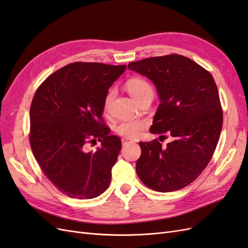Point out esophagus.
Returning a JSON list of instances; mask_svg holds the SVG:
<instances>
[{"label": "esophagus", "mask_w": 248, "mask_h": 248, "mask_svg": "<svg viewBox=\"0 0 248 248\" xmlns=\"http://www.w3.org/2000/svg\"><path fill=\"white\" fill-rule=\"evenodd\" d=\"M128 142H131V140L127 139V138H124V139H122V145H123V146H126L127 144H128Z\"/></svg>", "instance_id": "obj_1"}]
</instances>
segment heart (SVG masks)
Returning <instances> with one entry per match:
<instances>
[{"label": "heart", "instance_id": "b5f03b06", "mask_svg": "<svg viewBox=\"0 0 248 248\" xmlns=\"http://www.w3.org/2000/svg\"><path fill=\"white\" fill-rule=\"evenodd\" d=\"M126 88L127 91L129 92L132 98L137 102L145 98V97H153V88L150 85V82L144 78H130L126 82ZM112 95H114V91L111 90L107 95L106 100H104V107L106 108L108 106ZM146 126L147 122L142 121V120H128V121H123L120 123L117 126L116 131L122 137L134 139L140 136V133L146 128Z\"/></svg>", "mask_w": 248, "mask_h": 248}]
</instances>
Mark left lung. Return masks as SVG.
I'll list each match as a JSON object with an SVG mask.
<instances>
[{
	"label": "left lung",
	"mask_w": 248,
	"mask_h": 248,
	"mask_svg": "<svg viewBox=\"0 0 248 248\" xmlns=\"http://www.w3.org/2000/svg\"><path fill=\"white\" fill-rule=\"evenodd\" d=\"M128 69L148 78L156 87L160 104L150 132H168L172 139L167 147L157 139L140 142L138 176L156 191L181 189L205 170L219 140L222 109L214 78L180 55L131 62Z\"/></svg>",
	"instance_id": "8db88e82"
}]
</instances>
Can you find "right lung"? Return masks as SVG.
<instances>
[{"label": "right lung", "mask_w": 248, "mask_h": 248, "mask_svg": "<svg viewBox=\"0 0 248 248\" xmlns=\"http://www.w3.org/2000/svg\"><path fill=\"white\" fill-rule=\"evenodd\" d=\"M126 65L72 63L37 89L30 108V144L43 174L70 198L86 200L108 189L121 140L103 124L108 89ZM102 147L87 152L88 142Z\"/></svg>", "instance_id": "1"}]
</instances>
